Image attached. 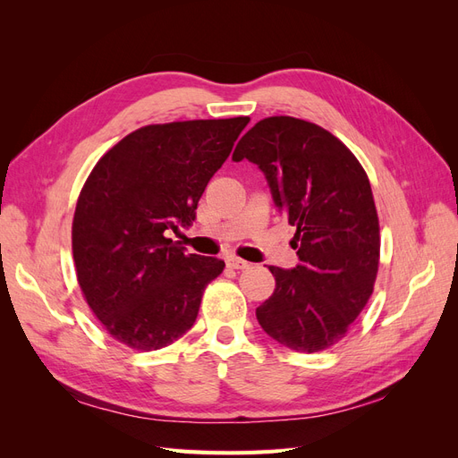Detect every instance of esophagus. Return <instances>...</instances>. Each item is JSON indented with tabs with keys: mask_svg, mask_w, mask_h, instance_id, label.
<instances>
[{
	"mask_svg": "<svg viewBox=\"0 0 458 458\" xmlns=\"http://www.w3.org/2000/svg\"><path fill=\"white\" fill-rule=\"evenodd\" d=\"M225 261H227V267H231V269H246L248 266H250V263L241 259V258H237V256H231V258H227Z\"/></svg>",
	"mask_w": 458,
	"mask_h": 458,
	"instance_id": "1",
	"label": "esophagus"
}]
</instances>
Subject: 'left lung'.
Returning a JSON list of instances; mask_svg holds the SVG:
<instances>
[{
    "instance_id": "1",
    "label": "left lung",
    "mask_w": 458,
    "mask_h": 458,
    "mask_svg": "<svg viewBox=\"0 0 458 458\" xmlns=\"http://www.w3.org/2000/svg\"><path fill=\"white\" fill-rule=\"evenodd\" d=\"M266 174L273 200L296 227L294 269L269 267L275 293L256 310L286 348L317 353L338 344L363 311L380 261V225L363 165L317 123L271 116L244 133L233 160Z\"/></svg>"
}]
</instances>
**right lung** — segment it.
<instances>
[{"instance_id":"obj_1","label":"right lung","mask_w":458,"mask_h":458,"mask_svg":"<svg viewBox=\"0 0 458 458\" xmlns=\"http://www.w3.org/2000/svg\"><path fill=\"white\" fill-rule=\"evenodd\" d=\"M248 122L150 123L95 164L76 202L72 256L81 294L116 342L155 352L195 325L204 288L225 263L185 254L168 233L195 221Z\"/></svg>"}]
</instances>
